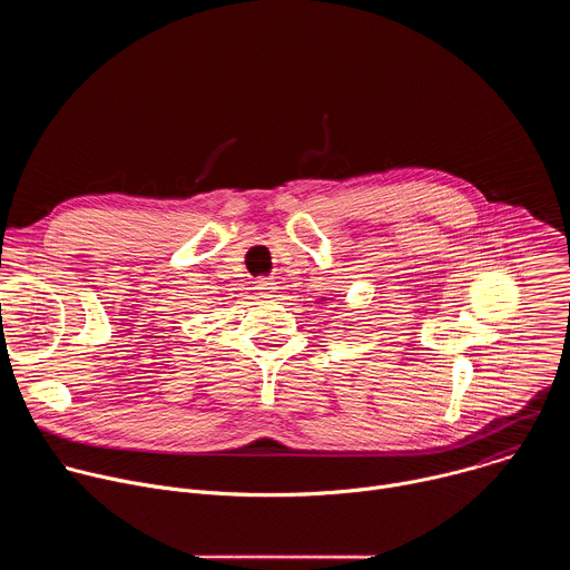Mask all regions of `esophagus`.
I'll use <instances>...</instances> for the list:
<instances>
[{
	"mask_svg": "<svg viewBox=\"0 0 570 570\" xmlns=\"http://www.w3.org/2000/svg\"><path fill=\"white\" fill-rule=\"evenodd\" d=\"M255 288L259 291L262 297H273V293L277 291V284L271 277H262V279L255 282Z\"/></svg>",
	"mask_w": 570,
	"mask_h": 570,
	"instance_id": "obj_1",
	"label": "esophagus"
}]
</instances>
